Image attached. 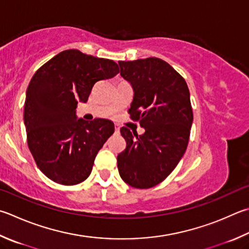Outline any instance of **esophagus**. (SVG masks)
I'll return each instance as SVG.
<instances>
[{
  "label": "esophagus",
  "instance_id": "esophagus-1",
  "mask_svg": "<svg viewBox=\"0 0 249 249\" xmlns=\"http://www.w3.org/2000/svg\"><path fill=\"white\" fill-rule=\"evenodd\" d=\"M119 132H120V126L115 125V133H119Z\"/></svg>",
  "mask_w": 249,
  "mask_h": 249
}]
</instances>
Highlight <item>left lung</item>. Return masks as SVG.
Wrapping results in <instances>:
<instances>
[{"mask_svg": "<svg viewBox=\"0 0 249 249\" xmlns=\"http://www.w3.org/2000/svg\"><path fill=\"white\" fill-rule=\"evenodd\" d=\"M119 65L121 76L134 89L129 117L144 133L138 136L121 128L126 148L117 156V169L129 186L150 188L168 178L186 151L194 116L189 90L161 58L120 61Z\"/></svg>", "mask_w": 249, "mask_h": 249, "instance_id": "left-lung-1", "label": "left lung"}]
</instances>
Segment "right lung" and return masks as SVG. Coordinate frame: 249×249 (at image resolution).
Returning a JSON list of instances; mask_svg holds the SVG:
<instances>
[{
  "label": "right lung",
  "mask_w": 249,
  "mask_h": 249,
  "mask_svg": "<svg viewBox=\"0 0 249 249\" xmlns=\"http://www.w3.org/2000/svg\"><path fill=\"white\" fill-rule=\"evenodd\" d=\"M119 71L114 61L73 49L52 57L31 78L24 111L27 143L36 164L53 182L77 185L91 173L114 124L106 119L77 120L76 107L88 101L97 81Z\"/></svg>",
  "instance_id": "add662e5"
}]
</instances>
